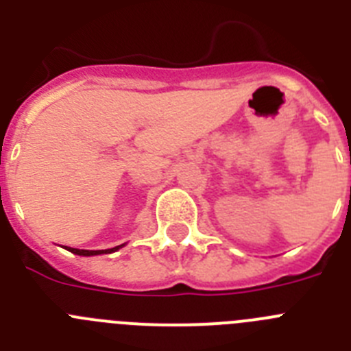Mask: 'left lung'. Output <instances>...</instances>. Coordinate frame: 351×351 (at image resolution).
<instances>
[{"instance_id": "left-lung-1", "label": "left lung", "mask_w": 351, "mask_h": 351, "mask_svg": "<svg viewBox=\"0 0 351 351\" xmlns=\"http://www.w3.org/2000/svg\"><path fill=\"white\" fill-rule=\"evenodd\" d=\"M350 161H351V154H350ZM350 191H351V188H350Z\"/></svg>"}]
</instances>
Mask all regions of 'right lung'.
<instances>
[{"label": "right lung", "instance_id": "obj_1", "mask_svg": "<svg viewBox=\"0 0 351 351\" xmlns=\"http://www.w3.org/2000/svg\"><path fill=\"white\" fill-rule=\"evenodd\" d=\"M123 246V244H121ZM121 246H116V247H110V250H77V247H68V251H71V253H75V255H84V256H93V255H101V253H112V251L119 250Z\"/></svg>", "mask_w": 351, "mask_h": 351}]
</instances>
